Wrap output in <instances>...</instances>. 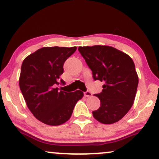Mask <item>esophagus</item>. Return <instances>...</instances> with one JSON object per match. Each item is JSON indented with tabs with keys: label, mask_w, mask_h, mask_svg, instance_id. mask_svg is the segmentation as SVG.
<instances>
[{
	"label": "esophagus",
	"mask_w": 159,
	"mask_h": 159,
	"mask_svg": "<svg viewBox=\"0 0 159 159\" xmlns=\"http://www.w3.org/2000/svg\"><path fill=\"white\" fill-rule=\"evenodd\" d=\"M84 96H86V97H90V96H92V93L88 90V91L84 93Z\"/></svg>",
	"instance_id": "34e87169"
}]
</instances>
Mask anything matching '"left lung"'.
Returning a JSON list of instances; mask_svg holds the SVG:
<instances>
[{"mask_svg": "<svg viewBox=\"0 0 159 159\" xmlns=\"http://www.w3.org/2000/svg\"><path fill=\"white\" fill-rule=\"evenodd\" d=\"M78 50L94 80L104 82L102 92L95 95L101 106L93 111L94 118L104 124L117 122L130 110L137 93L139 79L133 60L110 46L80 47Z\"/></svg>", "mask_w": 159, "mask_h": 159, "instance_id": "left-lung-1", "label": "left lung"}]
</instances>
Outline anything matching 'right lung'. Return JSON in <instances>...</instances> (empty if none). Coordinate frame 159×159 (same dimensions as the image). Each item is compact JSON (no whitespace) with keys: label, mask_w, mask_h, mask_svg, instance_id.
Masks as SVG:
<instances>
[{"label":"right lung","mask_w":159,"mask_h":159,"mask_svg":"<svg viewBox=\"0 0 159 159\" xmlns=\"http://www.w3.org/2000/svg\"><path fill=\"white\" fill-rule=\"evenodd\" d=\"M77 47H47L38 49L22 62L20 88L27 106L35 117L49 125H59L69 120L83 92H66L55 88L65 84L60 77L64 62Z\"/></svg>","instance_id":"1"}]
</instances>
